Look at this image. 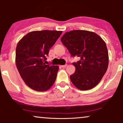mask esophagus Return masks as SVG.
Here are the masks:
<instances>
[{
    "label": "esophagus",
    "mask_w": 123,
    "mask_h": 123,
    "mask_svg": "<svg viewBox=\"0 0 123 123\" xmlns=\"http://www.w3.org/2000/svg\"><path fill=\"white\" fill-rule=\"evenodd\" d=\"M67 64H66V65H62V66H61L62 67H63V68H65L66 67H67Z\"/></svg>",
    "instance_id": "34e87169"
}]
</instances>
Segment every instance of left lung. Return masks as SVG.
I'll list each match as a JSON object with an SVG mask.
<instances>
[{
  "label": "left lung",
  "instance_id": "left-lung-1",
  "mask_svg": "<svg viewBox=\"0 0 123 123\" xmlns=\"http://www.w3.org/2000/svg\"><path fill=\"white\" fill-rule=\"evenodd\" d=\"M61 41L72 56L80 58L72 63L76 70L70 77L74 85L80 90L95 87L108 67V51L104 41L95 33L84 30L66 32Z\"/></svg>",
  "mask_w": 123,
  "mask_h": 123
}]
</instances>
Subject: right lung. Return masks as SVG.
Segmentation results:
<instances>
[{
	"mask_svg": "<svg viewBox=\"0 0 123 123\" xmlns=\"http://www.w3.org/2000/svg\"><path fill=\"white\" fill-rule=\"evenodd\" d=\"M62 31H32L24 36L17 44L15 63L25 84L34 90H48L56 80L58 66L46 65L44 61L49 49Z\"/></svg>",
	"mask_w": 123,
	"mask_h": 123,
	"instance_id": "1",
	"label": "right lung"
}]
</instances>
